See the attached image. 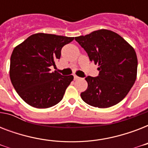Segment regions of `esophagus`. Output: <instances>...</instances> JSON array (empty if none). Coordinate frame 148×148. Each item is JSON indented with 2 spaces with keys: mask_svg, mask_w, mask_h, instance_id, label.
Segmentation results:
<instances>
[{
  "mask_svg": "<svg viewBox=\"0 0 148 148\" xmlns=\"http://www.w3.org/2000/svg\"><path fill=\"white\" fill-rule=\"evenodd\" d=\"M79 78H80V77L77 76V75H74V80H77V79H79Z\"/></svg>",
  "mask_w": 148,
  "mask_h": 148,
  "instance_id": "34e87169",
  "label": "esophagus"
}]
</instances>
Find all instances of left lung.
Masks as SVG:
<instances>
[{
    "label": "left lung",
    "mask_w": 148,
    "mask_h": 148,
    "mask_svg": "<svg viewBox=\"0 0 148 148\" xmlns=\"http://www.w3.org/2000/svg\"><path fill=\"white\" fill-rule=\"evenodd\" d=\"M75 40L87 52L90 61L98 64V76H88V84L81 97L95 108H107L121 101L137 77L138 58L134 48L119 34L99 30Z\"/></svg>",
    "instance_id": "obj_1"
}]
</instances>
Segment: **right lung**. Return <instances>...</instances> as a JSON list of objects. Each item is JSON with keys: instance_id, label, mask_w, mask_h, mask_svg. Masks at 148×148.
Returning a JSON list of instances; mask_svg holds the SVG:
<instances>
[{"instance_id": "right-lung-1", "label": "right lung", "mask_w": 148, "mask_h": 148, "mask_svg": "<svg viewBox=\"0 0 148 148\" xmlns=\"http://www.w3.org/2000/svg\"><path fill=\"white\" fill-rule=\"evenodd\" d=\"M73 40L74 38L38 33L14 49L10 57V81L29 105L47 108L62 100L74 77L51 72V67H56L62 47Z\"/></svg>"}]
</instances>
